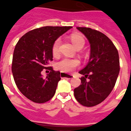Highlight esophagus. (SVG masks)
Listing matches in <instances>:
<instances>
[{
    "label": "esophagus",
    "instance_id": "34e87169",
    "mask_svg": "<svg viewBox=\"0 0 131 131\" xmlns=\"http://www.w3.org/2000/svg\"><path fill=\"white\" fill-rule=\"evenodd\" d=\"M60 77L61 78H67V79H72L74 76L73 75H70V74H65V73H61L60 74Z\"/></svg>",
    "mask_w": 131,
    "mask_h": 131
}]
</instances>
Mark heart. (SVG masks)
<instances>
[{"instance_id":"1","label":"heart","mask_w":131,"mask_h":131,"mask_svg":"<svg viewBox=\"0 0 131 131\" xmlns=\"http://www.w3.org/2000/svg\"><path fill=\"white\" fill-rule=\"evenodd\" d=\"M71 40L76 48L83 47L85 44V40L82 36L79 34H74L71 36ZM60 40L57 39L52 46V53L54 55L59 54L60 52ZM79 64V62L77 60L64 58L57 63V68L62 72H69Z\"/></svg>"}]
</instances>
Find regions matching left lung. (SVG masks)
I'll return each mask as SVG.
<instances>
[{"mask_svg": "<svg viewBox=\"0 0 131 131\" xmlns=\"http://www.w3.org/2000/svg\"><path fill=\"white\" fill-rule=\"evenodd\" d=\"M91 45L88 64L79 71L81 84L74 89L75 98L85 107H93L107 98L115 85L119 74L117 49L109 38L96 30L77 27Z\"/></svg>", "mask_w": 131, "mask_h": 131, "instance_id": "1", "label": "left lung"}]
</instances>
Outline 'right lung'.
Listing matches in <instances>:
<instances>
[{
  "instance_id": "obj_1",
  "label": "right lung",
  "mask_w": 131,
  "mask_h": 131,
  "mask_svg": "<svg viewBox=\"0 0 131 131\" xmlns=\"http://www.w3.org/2000/svg\"><path fill=\"white\" fill-rule=\"evenodd\" d=\"M71 27H43L31 30L19 40L13 57L12 72L17 88L24 96L44 103L54 96L61 79L60 71L51 70L46 79L41 71L52 60V46Z\"/></svg>"
}]
</instances>
